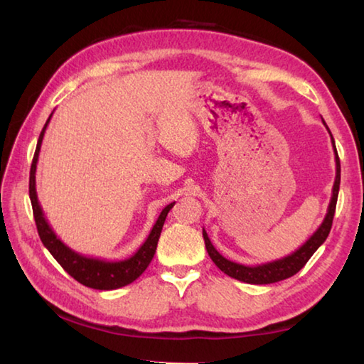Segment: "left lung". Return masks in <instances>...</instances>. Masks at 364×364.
I'll return each mask as SVG.
<instances>
[{"label": "left lung", "instance_id": "8db88e82", "mask_svg": "<svg viewBox=\"0 0 364 364\" xmlns=\"http://www.w3.org/2000/svg\"><path fill=\"white\" fill-rule=\"evenodd\" d=\"M327 130L330 132L328 127H327ZM330 136L333 141V151H335V160H336V179H335V183H333L331 199L328 204L327 215H325L322 225L317 228V231L311 235L299 250H295L294 253H291L283 259H278V261H272V262L261 264V265H243V264H237V262L229 261V259H226L225 256H221L218 251L215 250V247L209 239V235H207V232H205V229H203V237L205 242L207 253H209L210 259L221 272H225L226 275H229L231 278L243 281V283H248V284L277 283V281H283L286 278L294 277L295 273H299L303 267H305V264L309 261V257L316 253L317 248L321 247L325 240H327L330 229H331V223H333V217H335L339 183H341V163H339L338 151H336L335 139H333L331 132H330Z\"/></svg>", "mask_w": 364, "mask_h": 364}]
</instances>
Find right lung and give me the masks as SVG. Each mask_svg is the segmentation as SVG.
I'll list each match as a JSON object with an SVG mask.
<instances>
[{
    "instance_id": "right-lung-1",
    "label": "right lung",
    "mask_w": 364,
    "mask_h": 364,
    "mask_svg": "<svg viewBox=\"0 0 364 364\" xmlns=\"http://www.w3.org/2000/svg\"><path fill=\"white\" fill-rule=\"evenodd\" d=\"M51 114L41 132L39 141H37V146H36L34 159L31 163V171H29V199H31L37 232H39L43 247L50 251L51 256H53L59 262V265H61L72 278H75L78 283L91 289H99V291H113V289L127 286L133 283L136 278H139L141 273H143L147 269V265L151 264L152 257L155 255V250H157L161 228L165 225L166 215L173 209L174 203L168 204L165 209L161 210L157 221H155L152 231L149 232V235H147L144 243L141 245L135 255L127 259H122V261H105V259H99V257H87L69 248L68 245H65L55 234L53 229L50 228L48 221L46 220V215H43V210L39 204V199H37V191H36L37 160H39L43 133L47 130Z\"/></svg>"
}]
</instances>
